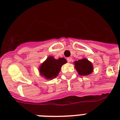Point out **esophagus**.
Listing matches in <instances>:
<instances>
[{
    "mask_svg": "<svg viewBox=\"0 0 120 120\" xmlns=\"http://www.w3.org/2000/svg\"><path fill=\"white\" fill-rule=\"evenodd\" d=\"M67 60L68 62H71V61H72V58H71V57H68Z\"/></svg>",
    "mask_w": 120,
    "mask_h": 120,
    "instance_id": "esophagus-1",
    "label": "esophagus"
}]
</instances>
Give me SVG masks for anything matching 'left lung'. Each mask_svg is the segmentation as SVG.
Returning <instances> with one entry per match:
<instances>
[{
	"label": "left lung",
	"mask_w": 120,
	"mask_h": 120,
	"mask_svg": "<svg viewBox=\"0 0 120 120\" xmlns=\"http://www.w3.org/2000/svg\"><path fill=\"white\" fill-rule=\"evenodd\" d=\"M75 68L80 75H88L93 71V65L87 59L83 58L74 62Z\"/></svg>",
	"instance_id": "left-lung-1"
}]
</instances>
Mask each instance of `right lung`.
I'll return each mask as SVG.
<instances>
[{"label": "right lung", "mask_w": 120, "mask_h": 120, "mask_svg": "<svg viewBox=\"0 0 120 120\" xmlns=\"http://www.w3.org/2000/svg\"><path fill=\"white\" fill-rule=\"evenodd\" d=\"M66 63L67 60L64 58L56 60L53 56H49L40 66V75L49 80L54 79L60 72L61 67Z\"/></svg>", "instance_id": "right-lung-1"}]
</instances>
